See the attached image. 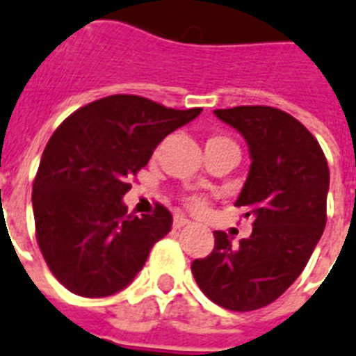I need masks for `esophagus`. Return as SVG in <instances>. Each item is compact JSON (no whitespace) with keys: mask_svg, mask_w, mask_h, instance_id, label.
Here are the masks:
<instances>
[{"mask_svg":"<svg viewBox=\"0 0 356 356\" xmlns=\"http://www.w3.org/2000/svg\"><path fill=\"white\" fill-rule=\"evenodd\" d=\"M188 225H192V221H190V219H184L183 216H175V218H173V227L175 228H183L188 227Z\"/></svg>","mask_w":356,"mask_h":356,"instance_id":"obj_1","label":"esophagus"}]
</instances>
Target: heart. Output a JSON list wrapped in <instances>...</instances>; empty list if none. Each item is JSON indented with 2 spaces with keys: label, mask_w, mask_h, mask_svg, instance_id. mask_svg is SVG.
Returning a JSON list of instances; mask_svg holds the SVG:
<instances>
[{
  "label": "heart",
  "mask_w": 356,
  "mask_h": 356,
  "mask_svg": "<svg viewBox=\"0 0 356 356\" xmlns=\"http://www.w3.org/2000/svg\"><path fill=\"white\" fill-rule=\"evenodd\" d=\"M210 140H227V138H223V137H212V138H210ZM188 207L192 208L193 212H203L204 208H207V201H204L203 197H197V195H195V197L188 199Z\"/></svg>",
  "instance_id": "obj_1"
}]
</instances>
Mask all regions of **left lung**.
I'll return each instance as SVG.
<instances>
[{
    "instance_id": "1",
    "label": "left lung",
    "mask_w": 356,
    "mask_h": 356,
    "mask_svg": "<svg viewBox=\"0 0 356 356\" xmlns=\"http://www.w3.org/2000/svg\"><path fill=\"white\" fill-rule=\"evenodd\" d=\"M213 115L243 135L250 170L236 207L252 219L250 238L232 245L213 232L210 256L192 263L199 289L230 311L280 298L307 265L325 227L329 168L318 140L282 109L238 106Z\"/></svg>"
}]
</instances>
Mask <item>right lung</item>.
Masks as SVG:
<instances>
[{
    "mask_svg": "<svg viewBox=\"0 0 356 356\" xmlns=\"http://www.w3.org/2000/svg\"><path fill=\"white\" fill-rule=\"evenodd\" d=\"M201 111L111 95L58 126L34 179L33 210L40 250L63 287L104 298L140 273L173 219L163 204L152 216H129L122 197L161 140Z\"/></svg>",
    "mask_w": 356,
    "mask_h": 356,
    "instance_id": "obj_1",
    "label": "right lung"
}]
</instances>
